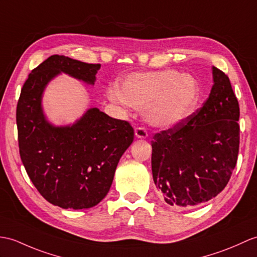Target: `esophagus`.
<instances>
[{"mask_svg": "<svg viewBox=\"0 0 257 257\" xmlns=\"http://www.w3.org/2000/svg\"><path fill=\"white\" fill-rule=\"evenodd\" d=\"M135 135L137 138L139 139H146L148 137V131L143 127H137L135 129Z\"/></svg>", "mask_w": 257, "mask_h": 257, "instance_id": "1", "label": "esophagus"}]
</instances>
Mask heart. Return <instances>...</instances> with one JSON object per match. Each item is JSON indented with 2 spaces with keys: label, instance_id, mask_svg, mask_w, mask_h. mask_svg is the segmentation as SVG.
I'll use <instances>...</instances> for the list:
<instances>
[{
  "label": "heart",
  "instance_id": "heart-1",
  "mask_svg": "<svg viewBox=\"0 0 257 257\" xmlns=\"http://www.w3.org/2000/svg\"><path fill=\"white\" fill-rule=\"evenodd\" d=\"M108 91L116 103L134 108H145L146 118L152 126L170 128L185 120L200 98V85L194 76L166 69L137 72Z\"/></svg>",
  "mask_w": 257,
  "mask_h": 257
}]
</instances>
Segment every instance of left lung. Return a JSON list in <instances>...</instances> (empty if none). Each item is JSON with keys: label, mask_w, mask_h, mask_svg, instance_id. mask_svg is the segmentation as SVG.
<instances>
[{"label": "left lung", "mask_w": 257, "mask_h": 257, "mask_svg": "<svg viewBox=\"0 0 257 257\" xmlns=\"http://www.w3.org/2000/svg\"><path fill=\"white\" fill-rule=\"evenodd\" d=\"M209 97L185 120L156 134L152 175L159 195L173 207H195L228 184L240 146V107L228 75L213 67Z\"/></svg>", "instance_id": "8db88e82"}]
</instances>
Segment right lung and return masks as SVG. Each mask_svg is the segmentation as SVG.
<instances>
[{"instance_id":"obj_1","label":"right lung","mask_w":257,"mask_h":257,"mask_svg":"<svg viewBox=\"0 0 257 257\" xmlns=\"http://www.w3.org/2000/svg\"><path fill=\"white\" fill-rule=\"evenodd\" d=\"M100 64L53 55L35 68L21 91L16 123L22 162L40 195L63 209L96 206L109 192L134 128L97 108L72 126L55 127L41 108L46 85L60 72L94 84Z\"/></svg>"}]
</instances>
